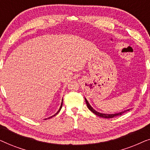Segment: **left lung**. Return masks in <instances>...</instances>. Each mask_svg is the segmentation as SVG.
Returning <instances> with one entry per match:
<instances>
[{"label":"left lung","instance_id":"left-lung-1","mask_svg":"<svg viewBox=\"0 0 150 150\" xmlns=\"http://www.w3.org/2000/svg\"><path fill=\"white\" fill-rule=\"evenodd\" d=\"M85 102H86V104H87V106L89 109L91 110V112H93L94 114H96V115L99 116V117H103V118H112L114 117H116V116H119V115H122L123 113H124L126 111H128V110H130V109H128V110H124V111H122V112H117V113H114V114H105V113H102V112H98L97 110H96L95 109H93V107L90 105V104L89 103V102L87 101V100L86 99V98H85Z\"/></svg>","mask_w":150,"mask_h":150}]
</instances>
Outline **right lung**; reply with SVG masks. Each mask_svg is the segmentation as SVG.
Listing matches in <instances>:
<instances>
[{"label":"right lung","instance_id":"obj_1","mask_svg":"<svg viewBox=\"0 0 150 150\" xmlns=\"http://www.w3.org/2000/svg\"><path fill=\"white\" fill-rule=\"evenodd\" d=\"M62 105H63V99H62V102H61V104L60 108H59V110H58V111H57V112H56V113H55V114L54 115L51 116V117H48V118H46V119H44V120H48V119L52 118V117H54V116H55V115H57V114H58V112H59V111H60V110H61V108H62Z\"/></svg>","mask_w":150,"mask_h":150}]
</instances>
